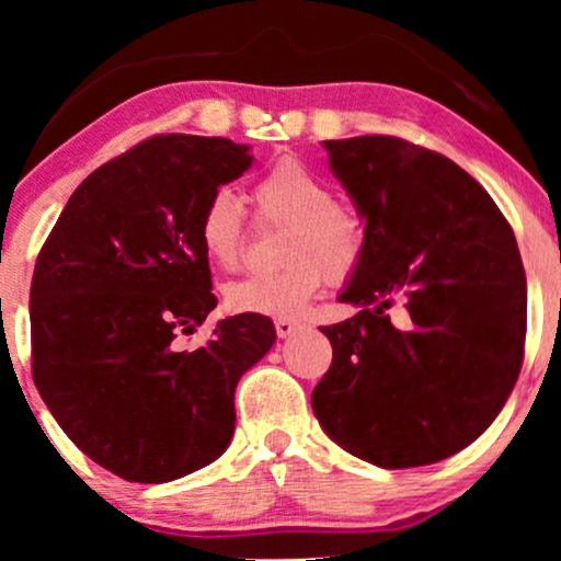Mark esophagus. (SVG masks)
I'll list each match as a JSON object with an SVG mask.
<instances>
[{
  "mask_svg": "<svg viewBox=\"0 0 561 561\" xmlns=\"http://www.w3.org/2000/svg\"><path fill=\"white\" fill-rule=\"evenodd\" d=\"M298 329H301V324H298V321H294V319H275V332H278L280 340H286V336L296 334Z\"/></svg>",
  "mask_w": 561,
  "mask_h": 561,
  "instance_id": "esophagus-1",
  "label": "esophagus"
}]
</instances>
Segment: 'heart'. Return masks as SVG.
<instances>
[{
	"instance_id": "1",
	"label": "heart",
	"mask_w": 561,
	"mask_h": 561,
	"mask_svg": "<svg viewBox=\"0 0 561 561\" xmlns=\"http://www.w3.org/2000/svg\"><path fill=\"white\" fill-rule=\"evenodd\" d=\"M255 202L263 217L288 221L280 242L286 265L229 283V309L288 319L309 304L324 283L344 280L363 260V221L334 202L327 179L296 158H283L255 183ZM244 209L232 188H217L198 219V242L214 265L232 271L242 257Z\"/></svg>"
}]
</instances>
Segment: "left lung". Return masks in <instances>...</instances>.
<instances>
[{
	"label": "left lung",
	"instance_id": "obj_1",
	"mask_svg": "<svg viewBox=\"0 0 561 561\" xmlns=\"http://www.w3.org/2000/svg\"><path fill=\"white\" fill-rule=\"evenodd\" d=\"M321 145L365 225V250L336 296L359 311L321 327L334 357L311 409L365 462L434 465L478 439L518 380L516 237L488 191L439 152L386 135Z\"/></svg>",
	"mask_w": 561,
	"mask_h": 561
}]
</instances>
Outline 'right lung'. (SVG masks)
I'll use <instances>...</instances> for the list:
<instances>
[{
  "mask_svg": "<svg viewBox=\"0 0 561 561\" xmlns=\"http://www.w3.org/2000/svg\"><path fill=\"white\" fill-rule=\"evenodd\" d=\"M250 165V145L225 137H150L73 191L37 255L35 386L68 439L129 482L211 465L232 442L237 382L275 342L271 319L237 313L204 347H173L217 306L204 204Z\"/></svg>",
  "mask_w": 561,
  "mask_h": 561,
  "instance_id": "right-lung-1",
  "label": "right lung"
}]
</instances>
